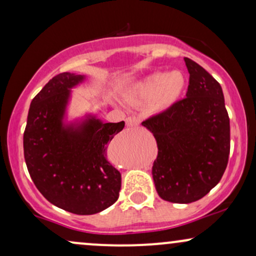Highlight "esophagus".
Masks as SVG:
<instances>
[{
    "label": "esophagus",
    "mask_w": 256,
    "mask_h": 256,
    "mask_svg": "<svg viewBox=\"0 0 256 256\" xmlns=\"http://www.w3.org/2000/svg\"><path fill=\"white\" fill-rule=\"evenodd\" d=\"M138 124H140V119H138L137 116H128V118L126 119V125L130 126V128L137 126Z\"/></svg>",
    "instance_id": "1"
}]
</instances>
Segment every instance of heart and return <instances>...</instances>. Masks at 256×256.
Returning a JSON list of instances; mask_svg holds the SVG:
<instances>
[{"label":"heart","instance_id":"1","mask_svg":"<svg viewBox=\"0 0 256 256\" xmlns=\"http://www.w3.org/2000/svg\"><path fill=\"white\" fill-rule=\"evenodd\" d=\"M185 77L182 72H155L132 84L122 94L125 102L132 107L152 102L155 112H165L178 101L185 89Z\"/></svg>","mask_w":256,"mask_h":256}]
</instances>
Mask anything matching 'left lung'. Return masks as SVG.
Returning <instances> with one entry per match:
<instances>
[{"label":"left lung","mask_w":256,"mask_h":256,"mask_svg":"<svg viewBox=\"0 0 256 256\" xmlns=\"http://www.w3.org/2000/svg\"><path fill=\"white\" fill-rule=\"evenodd\" d=\"M189 72L186 98L144 120L158 156L152 174L161 198L192 204L219 183L230 154V119L222 89L204 67L184 58Z\"/></svg>","instance_id":"8db88e82"}]
</instances>
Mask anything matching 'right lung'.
Returning <instances> with one entry per match:
<instances>
[{
  "label": "right lung",
  "mask_w": 256,
  "mask_h": 256,
  "mask_svg": "<svg viewBox=\"0 0 256 256\" xmlns=\"http://www.w3.org/2000/svg\"><path fill=\"white\" fill-rule=\"evenodd\" d=\"M84 79L60 73L34 96L24 132V156L31 179L50 204L90 216L119 198L122 174L107 160V148L125 122H104L91 114L64 122L71 89Z\"/></svg>",
  "instance_id": "obj_1"
}]
</instances>
